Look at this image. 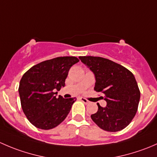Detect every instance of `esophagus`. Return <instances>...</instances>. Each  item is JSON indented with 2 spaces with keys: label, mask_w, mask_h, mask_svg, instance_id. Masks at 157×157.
Listing matches in <instances>:
<instances>
[{
  "label": "esophagus",
  "mask_w": 157,
  "mask_h": 157,
  "mask_svg": "<svg viewBox=\"0 0 157 157\" xmlns=\"http://www.w3.org/2000/svg\"><path fill=\"white\" fill-rule=\"evenodd\" d=\"M80 99L82 101V102H83V103H85V104H88V103H89V101H88L86 99H85V98L80 97Z\"/></svg>",
  "instance_id": "esophagus-1"
}]
</instances>
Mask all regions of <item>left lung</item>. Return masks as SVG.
<instances>
[{
	"instance_id": "8db88e82",
	"label": "left lung",
	"mask_w": 157,
	"mask_h": 157,
	"mask_svg": "<svg viewBox=\"0 0 157 157\" xmlns=\"http://www.w3.org/2000/svg\"><path fill=\"white\" fill-rule=\"evenodd\" d=\"M80 61L93 71L94 90L105 95L106 106L98 105L91 118L99 128L110 132L119 131L131 123L137 113L140 93L134 74L127 68L101 57L80 56Z\"/></svg>"
}]
</instances>
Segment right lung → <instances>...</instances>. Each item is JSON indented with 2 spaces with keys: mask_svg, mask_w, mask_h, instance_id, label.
Instances as JSON below:
<instances>
[{
  "mask_svg": "<svg viewBox=\"0 0 157 157\" xmlns=\"http://www.w3.org/2000/svg\"><path fill=\"white\" fill-rule=\"evenodd\" d=\"M76 57H58L42 61L28 70L19 86L21 106L35 127L49 130L61 124L71 111L76 98H56L54 90L65 85L70 68L77 63Z\"/></svg>",
  "mask_w": 157,
  "mask_h": 157,
  "instance_id": "obj_1",
  "label": "right lung"
}]
</instances>
